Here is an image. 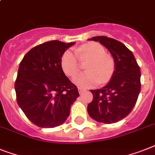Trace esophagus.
<instances>
[{
  "label": "esophagus",
  "instance_id": "1",
  "mask_svg": "<svg viewBox=\"0 0 155 155\" xmlns=\"http://www.w3.org/2000/svg\"><path fill=\"white\" fill-rule=\"evenodd\" d=\"M78 91H79V93H80V94H82V93L85 91V89L81 88V87H79V88H78Z\"/></svg>",
  "mask_w": 155,
  "mask_h": 155
}]
</instances>
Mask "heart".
Masks as SVG:
<instances>
[{"label":"heart","instance_id":"heart-1","mask_svg":"<svg viewBox=\"0 0 155 155\" xmlns=\"http://www.w3.org/2000/svg\"><path fill=\"white\" fill-rule=\"evenodd\" d=\"M75 52L67 50L61 58V67L64 72L68 76H74L80 70L81 60H91L87 66V72L77 75L73 79L76 85L87 88L104 84L110 80L114 71L112 58L107 56L106 50L100 44L91 42L83 45Z\"/></svg>","mask_w":155,"mask_h":155}]
</instances>
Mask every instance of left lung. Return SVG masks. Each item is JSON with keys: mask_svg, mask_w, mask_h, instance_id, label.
I'll return each mask as SVG.
<instances>
[{"mask_svg": "<svg viewBox=\"0 0 155 155\" xmlns=\"http://www.w3.org/2000/svg\"><path fill=\"white\" fill-rule=\"evenodd\" d=\"M107 49L114 61V71L110 82L100 89L90 90L93 100L87 112L99 123H114L130 114L141 90V71L134 55L123 43L107 36H95Z\"/></svg>", "mask_w": 155, "mask_h": 155, "instance_id": "1", "label": "left lung"}]
</instances>
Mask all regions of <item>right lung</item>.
<instances>
[{"mask_svg": "<svg viewBox=\"0 0 155 155\" xmlns=\"http://www.w3.org/2000/svg\"><path fill=\"white\" fill-rule=\"evenodd\" d=\"M75 44L48 41L31 49L20 63L15 82L16 101L28 119L40 127L64 123L80 95L61 67L63 54Z\"/></svg>", "mask_w": 155, "mask_h": 155, "instance_id": "obj_1", "label": "right lung"}]
</instances>
